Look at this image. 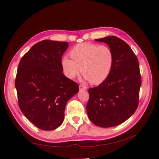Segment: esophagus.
I'll list each match as a JSON object with an SVG mask.
<instances>
[{
    "label": "esophagus",
    "mask_w": 159,
    "mask_h": 159,
    "mask_svg": "<svg viewBox=\"0 0 159 159\" xmlns=\"http://www.w3.org/2000/svg\"><path fill=\"white\" fill-rule=\"evenodd\" d=\"M79 89L81 90V89H87V87L83 85H79Z\"/></svg>",
    "instance_id": "obj_1"
}]
</instances>
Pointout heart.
<instances>
[{"label":"heart","mask_w":159,"mask_h":159,"mask_svg":"<svg viewBox=\"0 0 159 159\" xmlns=\"http://www.w3.org/2000/svg\"><path fill=\"white\" fill-rule=\"evenodd\" d=\"M64 56L61 66L65 75L74 79L80 72L89 82L99 85L109 78L114 66V53L110 47L90 42L80 43Z\"/></svg>","instance_id":"1"}]
</instances>
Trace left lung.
<instances>
[{
	"mask_svg": "<svg viewBox=\"0 0 159 159\" xmlns=\"http://www.w3.org/2000/svg\"><path fill=\"white\" fill-rule=\"evenodd\" d=\"M104 42L114 53V66L109 78L89 88L87 112L98 126H117L128 120L139 105L141 78L138 59L130 47L116 36L95 39Z\"/></svg>",
	"mask_w": 159,
	"mask_h": 159,
	"instance_id": "8db88e82",
	"label": "left lung"
}]
</instances>
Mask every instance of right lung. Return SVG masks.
I'll return each instance as SVG.
<instances>
[{
	"label": "right lung",
	"mask_w": 159,
	"mask_h": 159,
	"mask_svg": "<svg viewBox=\"0 0 159 159\" xmlns=\"http://www.w3.org/2000/svg\"><path fill=\"white\" fill-rule=\"evenodd\" d=\"M67 47V42L42 40L19 63L15 80L19 107L43 130L61 125L67 102L79 91V85L63 74L61 58Z\"/></svg>",
	"instance_id": "add662e5"
}]
</instances>
